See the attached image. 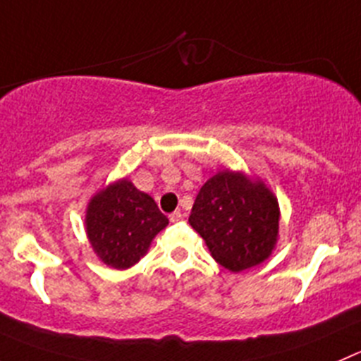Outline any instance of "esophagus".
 Listing matches in <instances>:
<instances>
[{"label":"esophagus","instance_id":"34e87169","mask_svg":"<svg viewBox=\"0 0 361 361\" xmlns=\"http://www.w3.org/2000/svg\"><path fill=\"white\" fill-rule=\"evenodd\" d=\"M178 219H183V212H180V211L171 212V214H170V221L175 223V221H178Z\"/></svg>","mask_w":361,"mask_h":361}]
</instances>
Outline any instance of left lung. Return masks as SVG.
Masks as SVG:
<instances>
[{
	"instance_id": "obj_1",
	"label": "left lung",
	"mask_w": 361,
	"mask_h": 361,
	"mask_svg": "<svg viewBox=\"0 0 361 361\" xmlns=\"http://www.w3.org/2000/svg\"><path fill=\"white\" fill-rule=\"evenodd\" d=\"M190 225L219 266L241 273L262 264L276 248L280 205L262 178L221 170L198 191Z\"/></svg>"
}]
</instances>
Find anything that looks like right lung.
<instances>
[{
  "mask_svg": "<svg viewBox=\"0 0 361 361\" xmlns=\"http://www.w3.org/2000/svg\"><path fill=\"white\" fill-rule=\"evenodd\" d=\"M166 225L168 218L154 198L136 190L127 177L99 190L88 200L85 214L92 250L113 269L135 266Z\"/></svg>",
  "mask_w": 361,
  "mask_h": 361,
  "instance_id": "right-lung-1",
  "label": "right lung"
}]
</instances>
